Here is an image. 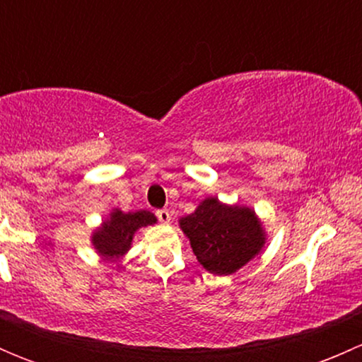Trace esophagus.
Returning <instances> with one entry per match:
<instances>
[{
  "instance_id": "34e87169",
  "label": "esophagus",
  "mask_w": 362,
  "mask_h": 362,
  "mask_svg": "<svg viewBox=\"0 0 362 362\" xmlns=\"http://www.w3.org/2000/svg\"><path fill=\"white\" fill-rule=\"evenodd\" d=\"M156 215H158V218L160 222H163V224H168V222L171 221V215H170V211L166 210V208H160V210L156 211Z\"/></svg>"
}]
</instances>
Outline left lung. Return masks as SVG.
<instances>
[{
	"instance_id": "8db88e82",
	"label": "left lung",
	"mask_w": 362,
	"mask_h": 362,
	"mask_svg": "<svg viewBox=\"0 0 362 362\" xmlns=\"http://www.w3.org/2000/svg\"><path fill=\"white\" fill-rule=\"evenodd\" d=\"M199 264L214 275H233L252 261L266 243L264 229L249 206L206 198L194 214L180 218Z\"/></svg>"
}]
</instances>
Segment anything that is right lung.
<instances>
[{"mask_svg":"<svg viewBox=\"0 0 362 362\" xmlns=\"http://www.w3.org/2000/svg\"><path fill=\"white\" fill-rule=\"evenodd\" d=\"M156 222H158L156 215L147 210L124 214L115 208L110 214V218H107L101 228L93 233L90 240H93V245L98 254L107 259H119L131 249L134 233L140 228H147Z\"/></svg>","mask_w":362,"mask_h":362,"instance_id":"right-lung-1","label":"right lung"}]
</instances>
